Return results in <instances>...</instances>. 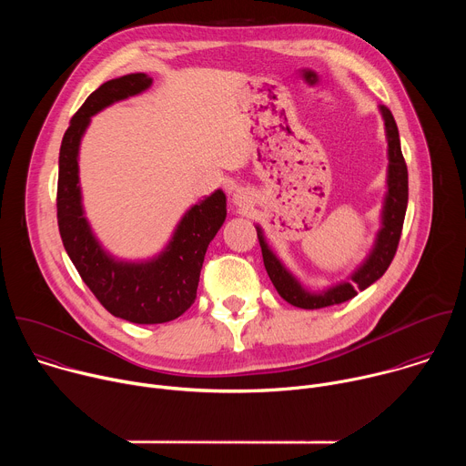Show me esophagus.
Instances as JSON below:
<instances>
[{"label": "esophagus", "mask_w": 466, "mask_h": 466, "mask_svg": "<svg viewBox=\"0 0 466 466\" xmlns=\"http://www.w3.org/2000/svg\"><path fill=\"white\" fill-rule=\"evenodd\" d=\"M234 203H236L238 207H245V205H248V203H250V197H248V193H247L245 189H236V193H234Z\"/></svg>", "instance_id": "34e87169"}]
</instances>
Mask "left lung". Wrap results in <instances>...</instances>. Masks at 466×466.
I'll use <instances>...</instances> for the list:
<instances>
[{
	"label": "left lung",
	"instance_id": "8db88e82",
	"mask_svg": "<svg viewBox=\"0 0 466 466\" xmlns=\"http://www.w3.org/2000/svg\"><path fill=\"white\" fill-rule=\"evenodd\" d=\"M383 121H385V132H387V144H389V177H387V197L383 207V227L378 234L376 245L367 258V261L352 275V282L339 284L336 288H329L322 293H309L306 291L295 277L284 268L280 259L271 252V248L265 243L261 230H258V239L261 247L263 265L268 269V275L277 288L279 295L288 300L289 304L304 309H317L326 308L350 300L358 295V291L367 289L370 284H374L390 265L398 241L402 236L406 208H408V166L400 149V138H398V127L390 114V110L381 105L380 106Z\"/></svg>",
	"mask_w": 466,
	"mask_h": 466
}]
</instances>
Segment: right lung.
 <instances>
[{
    "mask_svg": "<svg viewBox=\"0 0 466 466\" xmlns=\"http://www.w3.org/2000/svg\"><path fill=\"white\" fill-rule=\"evenodd\" d=\"M151 83L146 74H130L106 81L86 97L64 132L56 184L58 232L77 273L106 311L137 324L173 320L195 302L207 248L227 218V197L218 189L186 212L167 248L147 263L116 261L96 241L83 216L77 186L81 137L90 116L144 92Z\"/></svg>",
    "mask_w": 466,
    "mask_h": 466,
    "instance_id": "right-lung-1",
    "label": "right lung"
}]
</instances>
